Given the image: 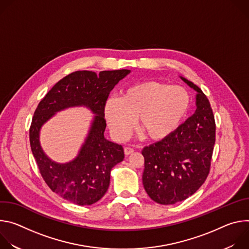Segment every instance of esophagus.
<instances>
[{
  "instance_id": "1",
  "label": "esophagus",
  "mask_w": 249,
  "mask_h": 249,
  "mask_svg": "<svg viewBox=\"0 0 249 249\" xmlns=\"http://www.w3.org/2000/svg\"><path fill=\"white\" fill-rule=\"evenodd\" d=\"M133 152H134V150H133L132 148H129V147H126V148H124V154H125L126 156H128V155H131Z\"/></svg>"
}]
</instances>
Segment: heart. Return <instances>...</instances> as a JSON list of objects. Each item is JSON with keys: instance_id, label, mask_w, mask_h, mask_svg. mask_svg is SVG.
Wrapping results in <instances>:
<instances>
[{"instance_id": "heart-1", "label": "heart", "mask_w": 249, "mask_h": 249, "mask_svg": "<svg viewBox=\"0 0 249 249\" xmlns=\"http://www.w3.org/2000/svg\"><path fill=\"white\" fill-rule=\"evenodd\" d=\"M188 91L179 86L145 82L126 89L120 98H108L104 116L118 141L125 140L135 125L151 141H161L172 135L187 114Z\"/></svg>"}]
</instances>
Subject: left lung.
I'll use <instances>...</instances> for the list:
<instances>
[{
  "label": "left lung",
  "instance_id": "left-lung-1",
  "mask_svg": "<svg viewBox=\"0 0 249 249\" xmlns=\"http://www.w3.org/2000/svg\"><path fill=\"white\" fill-rule=\"evenodd\" d=\"M180 79L196 93V110L168 138L142 151L143 184L155 202L172 205L193 195L209 174L216 124L210 102L192 82Z\"/></svg>",
  "mask_w": 249,
  "mask_h": 249
}]
</instances>
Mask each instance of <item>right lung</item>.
<instances>
[{
  "label": "right lung",
  "mask_w": 249,
  "mask_h": 249,
  "mask_svg": "<svg viewBox=\"0 0 249 249\" xmlns=\"http://www.w3.org/2000/svg\"><path fill=\"white\" fill-rule=\"evenodd\" d=\"M130 70L77 71L60 80L39 102L32 118L29 141L33 157L49 188L80 206L100 200L110 183V172L124 159V150L104 137V105L113 88ZM85 106L95 115L77 157L68 163L52 161L40 145L42 126L57 112Z\"/></svg>",
  "instance_id": "right-lung-1"
}]
</instances>
